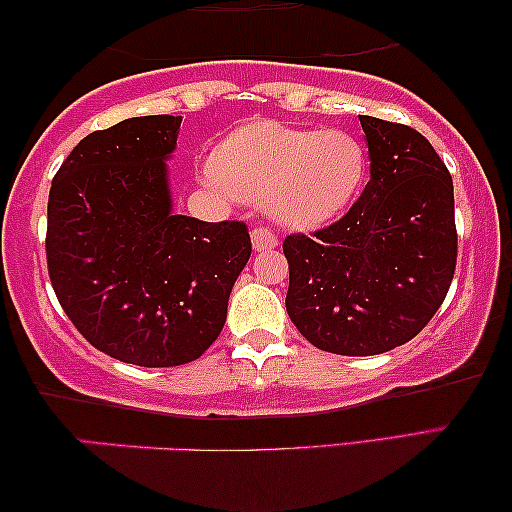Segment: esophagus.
I'll list each match as a JSON object with an SVG mask.
<instances>
[{"instance_id":"esophagus-1","label":"esophagus","mask_w":512,"mask_h":512,"mask_svg":"<svg viewBox=\"0 0 512 512\" xmlns=\"http://www.w3.org/2000/svg\"><path fill=\"white\" fill-rule=\"evenodd\" d=\"M251 242H254V249H256V251H263V249H275L277 244H279L277 235L272 233V230H268V228H261V226L251 230Z\"/></svg>"}]
</instances>
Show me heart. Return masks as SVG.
Masks as SVG:
<instances>
[{
    "label": "heart",
    "mask_w": 512,
    "mask_h": 512,
    "mask_svg": "<svg viewBox=\"0 0 512 512\" xmlns=\"http://www.w3.org/2000/svg\"><path fill=\"white\" fill-rule=\"evenodd\" d=\"M214 179L244 200H265L272 219L317 228L352 205L368 172V153L345 130L256 123L221 144Z\"/></svg>",
    "instance_id": "b5f03b06"
}]
</instances>
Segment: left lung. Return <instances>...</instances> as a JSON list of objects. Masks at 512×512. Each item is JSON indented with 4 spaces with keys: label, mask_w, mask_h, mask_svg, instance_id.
Listing matches in <instances>:
<instances>
[{
    "label": "left lung",
    "mask_w": 512,
    "mask_h": 512,
    "mask_svg": "<svg viewBox=\"0 0 512 512\" xmlns=\"http://www.w3.org/2000/svg\"><path fill=\"white\" fill-rule=\"evenodd\" d=\"M370 181L352 209L284 240L286 312L324 352L370 356L415 338L457 268L452 177L410 125L359 116Z\"/></svg>",
    "instance_id": "left-lung-1"
}]
</instances>
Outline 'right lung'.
<instances>
[{"label":"right lung","mask_w":512,"mask_h":512,"mask_svg":"<svg viewBox=\"0 0 512 512\" xmlns=\"http://www.w3.org/2000/svg\"><path fill=\"white\" fill-rule=\"evenodd\" d=\"M181 116H137L83 137L48 193L46 261L62 310L111 359H200L251 256L247 223L172 212L165 158Z\"/></svg>","instance_id":"obj_1"}]
</instances>
